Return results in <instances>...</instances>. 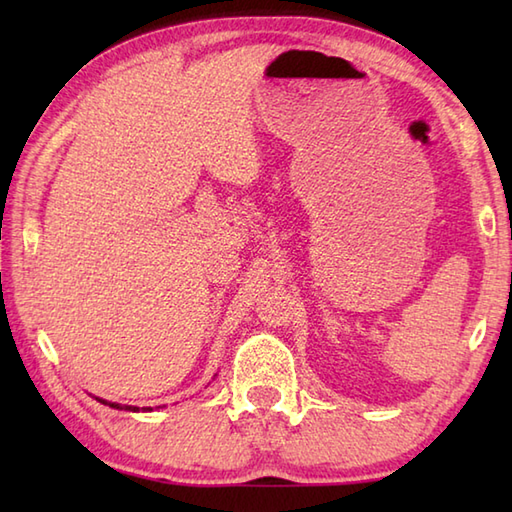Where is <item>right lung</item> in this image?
Listing matches in <instances>:
<instances>
[{
  "label": "right lung",
  "mask_w": 512,
  "mask_h": 512,
  "mask_svg": "<svg viewBox=\"0 0 512 512\" xmlns=\"http://www.w3.org/2000/svg\"><path fill=\"white\" fill-rule=\"evenodd\" d=\"M99 402H103V405H110L112 409H125V411H140V407H132V405H118V402H107L103 398H96ZM143 411H154L151 407H143Z\"/></svg>",
  "instance_id": "add662e5"
}]
</instances>
